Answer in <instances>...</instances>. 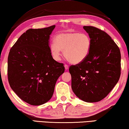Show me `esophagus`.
<instances>
[{
  "label": "esophagus",
  "mask_w": 129,
  "mask_h": 129,
  "mask_svg": "<svg viewBox=\"0 0 129 129\" xmlns=\"http://www.w3.org/2000/svg\"><path fill=\"white\" fill-rule=\"evenodd\" d=\"M64 67H65V70H68V65H67V64H65L64 65Z\"/></svg>",
  "instance_id": "esophagus-1"
}]
</instances>
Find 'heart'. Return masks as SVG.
I'll use <instances>...</instances> for the list:
<instances>
[{
    "instance_id": "obj_1",
    "label": "heart",
    "mask_w": 129,
    "mask_h": 129,
    "mask_svg": "<svg viewBox=\"0 0 129 129\" xmlns=\"http://www.w3.org/2000/svg\"><path fill=\"white\" fill-rule=\"evenodd\" d=\"M91 42L89 36L86 34L67 31L59 33L50 46V50L54 59H60L61 51L67 60L76 64L84 60L89 55Z\"/></svg>"
}]
</instances>
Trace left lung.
Instances as JSON below:
<instances>
[{"mask_svg": "<svg viewBox=\"0 0 129 129\" xmlns=\"http://www.w3.org/2000/svg\"><path fill=\"white\" fill-rule=\"evenodd\" d=\"M91 45L84 60L69 68L71 87L82 100L95 103L107 96L120 76L119 48L106 32L92 26H84Z\"/></svg>", "mask_w": 129, "mask_h": 129, "instance_id": "8db88e82", "label": "left lung"}]
</instances>
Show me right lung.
<instances>
[{"mask_svg": "<svg viewBox=\"0 0 129 129\" xmlns=\"http://www.w3.org/2000/svg\"><path fill=\"white\" fill-rule=\"evenodd\" d=\"M52 25L29 29L10 50L7 75L16 94L32 105H40L52 97L57 79L64 72V64L53 59L50 50Z\"/></svg>", "mask_w": 129, "mask_h": 129, "instance_id": "right-lung-1", "label": "right lung"}]
</instances>
